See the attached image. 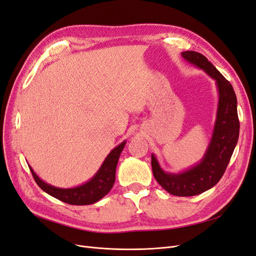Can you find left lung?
I'll list each match as a JSON object with an SVG mask.
<instances>
[{
    "label": "left lung",
    "mask_w": 256,
    "mask_h": 256,
    "mask_svg": "<svg viewBox=\"0 0 256 256\" xmlns=\"http://www.w3.org/2000/svg\"><path fill=\"white\" fill-rule=\"evenodd\" d=\"M182 56L216 81L219 102L212 136L202 160L186 171L180 173L164 171L154 154H152V168L156 180L168 193L176 196H192L212 188L221 180L237 145L239 120L237 98L232 84L203 54L184 51L182 52Z\"/></svg>",
    "instance_id": "1"
}]
</instances>
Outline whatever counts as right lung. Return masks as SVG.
Returning <instances> with one entry per match:
<instances>
[{
  "label": "right lung",
  "instance_id": "1",
  "mask_svg": "<svg viewBox=\"0 0 256 256\" xmlns=\"http://www.w3.org/2000/svg\"><path fill=\"white\" fill-rule=\"evenodd\" d=\"M126 141L122 142L113 148L108 154L102 166L99 168L97 173L90 180L83 184L74 188H58L52 184L44 182L37 176L34 170L30 168L36 184L40 186L42 190L48 193L51 196L56 198L62 202L70 205H90L98 202L104 196L110 192L115 182L116 166H118L120 152L125 147Z\"/></svg>",
  "mask_w": 256,
  "mask_h": 256
}]
</instances>
